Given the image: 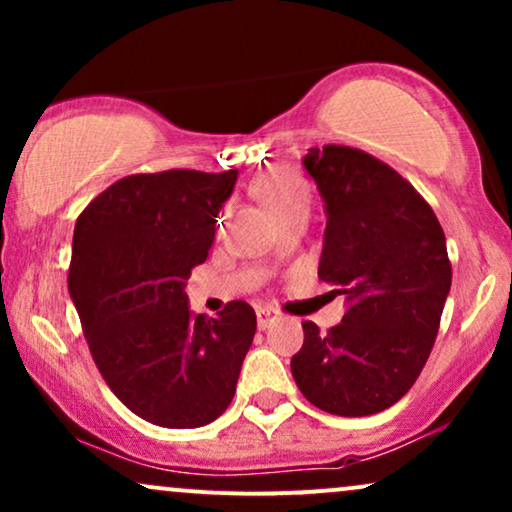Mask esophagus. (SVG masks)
<instances>
[{"label":"esophagus","mask_w":512,"mask_h":512,"mask_svg":"<svg viewBox=\"0 0 512 512\" xmlns=\"http://www.w3.org/2000/svg\"><path fill=\"white\" fill-rule=\"evenodd\" d=\"M274 320H279V310L269 308V305H260V308H257V327H260V330H267Z\"/></svg>","instance_id":"34e87169"}]
</instances>
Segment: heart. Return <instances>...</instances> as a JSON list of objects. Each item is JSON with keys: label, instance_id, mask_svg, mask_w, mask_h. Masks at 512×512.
I'll use <instances>...</instances> for the list:
<instances>
[{"label": "heart", "instance_id": "obj_1", "mask_svg": "<svg viewBox=\"0 0 512 512\" xmlns=\"http://www.w3.org/2000/svg\"><path fill=\"white\" fill-rule=\"evenodd\" d=\"M252 190L274 216H281L298 207H308L310 202V192L305 182L289 168L269 170V173L255 180Z\"/></svg>", "mask_w": 512, "mask_h": 512}]
</instances>
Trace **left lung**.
I'll list each match as a JSON object with an SVG mask.
<instances>
[{
    "instance_id": "obj_1",
    "label": "left lung",
    "mask_w": 512,
    "mask_h": 512,
    "mask_svg": "<svg viewBox=\"0 0 512 512\" xmlns=\"http://www.w3.org/2000/svg\"><path fill=\"white\" fill-rule=\"evenodd\" d=\"M303 166L327 211L317 276L344 293L346 313L327 334L303 322L293 380L327 414H378L407 395L436 342L452 281L445 233L414 185L366 151L327 144Z\"/></svg>"
}]
</instances>
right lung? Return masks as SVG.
Masks as SVG:
<instances>
[{
  "instance_id": "obj_1",
  "label": "right lung",
  "mask_w": 512,
  "mask_h": 512,
  "mask_svg": "<svg viewBox=\"0 0 512 512\" xmlns=\"http://www.w3.org/2000/svg\"><path fill=\"white\" fill-rule=\"evenodd\" d=\"M236 180L238 170L127 175L76 219L69 296L103 380L149 424L207 426L236 395L255 310L231 301L207 320L185 293Z\"/></svg>"
}]
</instances>
